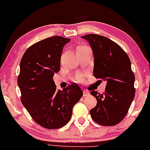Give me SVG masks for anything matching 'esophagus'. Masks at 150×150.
I'll list each match as a JSON object with an SVG mask.
<instances>
[{
	"label": "esophagus",
	"instance_id": "1",
	"mask_svg": "<svg viewBox=\"0 0 150 150\" xmlns=\"http://www.w3.org/2000/svg\"><path fill=\"white\" fill-rule=\"evenodd\" d=\"M89 95V92H87V91H83V96H88Z\"/></svg>",
	"mask_w": 150,
	"mask_h": 150
}]
</instances>
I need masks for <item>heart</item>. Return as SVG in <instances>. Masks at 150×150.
Wrapping results in <instances>:
<instances>
[{"instance_id":"obj_1","label":"heart","mask_w":150,"mask_h":150,"mask_svg":"<svg viewBox=\"0 0 150 150\" xmlns=\"http://www.w3.org/2000/svg\"><path fill=\"white\" fill-rule=\"evenodd\" d=\"M85 49H87L85 46H80L78 47L77 50H85Z\"/></svg>"}]
</instances>
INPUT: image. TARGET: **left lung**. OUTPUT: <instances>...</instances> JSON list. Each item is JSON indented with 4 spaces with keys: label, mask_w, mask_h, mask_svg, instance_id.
<instances>
[{
    "label": "left lung",
    "mask_w": 150,
    "mask_h": 150,
    "mask_svg": "<svg viewBox=\"0 0 150 150\" xmlns=\"http://www.w3.org/2000/svg\"><path fill=\"white\" fill-rule=\"evenodd\" d=\"M81 38L92 48L94 77L107 82L104 94L90 93L97 100L89 111L91 116L101 125H117L125 117L134 98L135 76L131 61L124 50L107 37L91 34Z\"/></svg>",
    "instance_id": "obj_1"
}]
</instances>
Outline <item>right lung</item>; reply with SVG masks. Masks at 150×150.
Instances as JSON below:
<instances>
[{"instance_id":"1","label":"right lung","mask_w":150,"mask_h":150,"mask_svg":"<svg viewBox=\"0 0 150 150\" xmlns=\"http://www.w3.org/2000/svg\"><path fill=\"white\" fill-rule=\"evenodd\" d=\"M70 40L58 36L45 38L30 47L21 61L17 82L21 101L34 121L47 129L65 125L83 94L77 84L56 90L53 81L61 69L64 46Z\"/></svg>"}]
</instances>
